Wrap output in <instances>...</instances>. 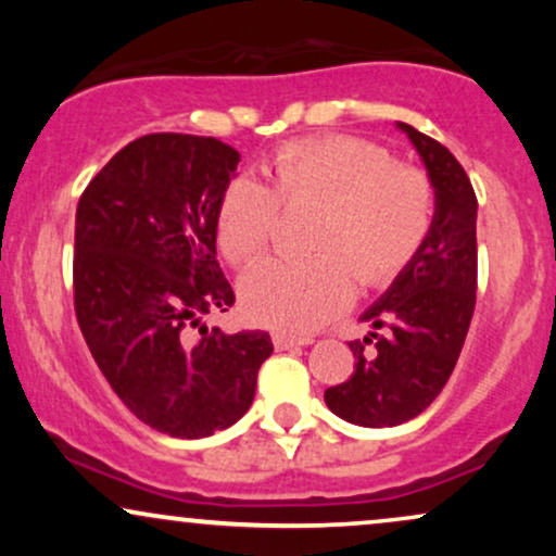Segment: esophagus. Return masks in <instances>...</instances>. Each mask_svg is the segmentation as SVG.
Here are the masks:
<instances>
[{
	"mask_svg": "<svg viewBox=\"0 0 556 556\" xmlns=\"http://www.w3.org/2000/svg\"><path fill=\"white\" fill-rule=\"evenodd\" d=\"M271 340H274V348H277V350H290V348H303V344H314V340H311V337L285 334V331H277V334H274Z\"/></svg>",
	"mask_w": 556,
	"mask_h": 556,
	"instance_id": "esophagus-1",
	"label": "esophagus"
}]
</instances>
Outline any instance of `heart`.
I'll return each instance as SVG.
<instances>
[{"label": "heart", "mask_w": 556, "mask_h": 556, "mask_svg": "<svg viewBox=\"0 0 556 556\" xmlns=\"http://www.w3.org/2000/svg\"><path fill=\"white\" fill-rule=\"evenodd\" d=\"M266 185L235 177L216 208V242L235 266L264 256L282 206L318 203L314 258H271L242 277L253 321L311 331L348 308L355 282L379 285L418 256L429 238L437 193L424 169L394 162L384 146L353 136L290 140L264 167Z\"/></svg>", "instance_id": "1"}]
</instances>
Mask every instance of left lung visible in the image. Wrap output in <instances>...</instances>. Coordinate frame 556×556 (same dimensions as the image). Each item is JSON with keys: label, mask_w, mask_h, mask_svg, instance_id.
<instances>
[{"label": "left lung", "mask_w": 556, "mask_h": 556, "mask_svg": "<svg viewBox=\"0 0 556 556\" xmlns=\"http://www.w3.org/2000/svg\"><path fill=\"white\" fill-rule=\"evenodd\" d=\"M410 138L437 193V214L418 256L363 314L374 331L350 342L355 371L324 392L329 410L384 429L420 416L455 371L476 308L478 201L463 164L413 125Z\"/></svg>", "instance_id": "left-lung-1"}]
</instances>
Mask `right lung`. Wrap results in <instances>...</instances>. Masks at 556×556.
I'll list each match as a JSON object with an SVG mask.
<instances>
[{
    "mask_svg": "<svg viewBox=\"0 0 556 556\" xmlns=\"http://www.w3.org/2000/svg\"><path fill=\"white\" fill-rule=\"evenodd\" d=\"M240 154L216 138L151 132L110 159L75 214V316L127 410L159 433L212 437L245 416L266 331L201 321L232 308L216 208Z\"/></svg>",
    "mask_w": 556,
    "mask_h": 556,
    "instance_id": "obj_1",
    "label": "right lung"
}]
</instances>
